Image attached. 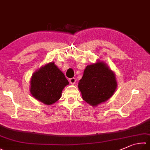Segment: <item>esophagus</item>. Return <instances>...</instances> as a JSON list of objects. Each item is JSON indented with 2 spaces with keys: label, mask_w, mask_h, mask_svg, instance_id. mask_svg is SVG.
I'll return each instance as SVG.
<instances>
[{
  "label": "esophagus",
  "mask_w": 150,
  "mask_h": 150,
  "mask_svg": "<svg viewBox=\"0 0 150 150\" xmlns=\"http://www.w3.org/2000/svg\"><path fill=\"white\" fill-rule=\"evenodd\" d=\"M69 81L71 84H74L76 83V78H70L69 80Z\"/></svg>",
  "instance_id": "34e87169"
}]
</instances>
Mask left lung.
Masks as SVG:
<instances>
[{"mask_svg": "<svg viewBox=\"0 0 150 150\" xmlns=\"http://www.w3.org/2000/svg\"><path fill=\"white\" fill-rule=\"evenodd\" d=\"M78 87L83 99L95 107L112 97L117 82L115 73L108 64L98 60L86 67Z\"/></svg>", "mask_w": 150, "mask_h": 150, "instance_id": "8db88e82", "label": "left lung"}]
</instances>
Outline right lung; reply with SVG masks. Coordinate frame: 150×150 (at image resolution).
<instances>
[{"label":"right lung","mask_w":150,"mask_h":150,"mask_svg":"<svg viewBox=\"0 0 150 150\" xmlns=\"http://www.w3.org/2000/svg\"><path fill=\"white\" fill-rule=\"evenodd\" d=\"M30 83L33 97L46 105H52L61 98L69 82L54 62H50L33 73Z\"/></svg>","instance_id":"right-lung-1"}]
</instances>
